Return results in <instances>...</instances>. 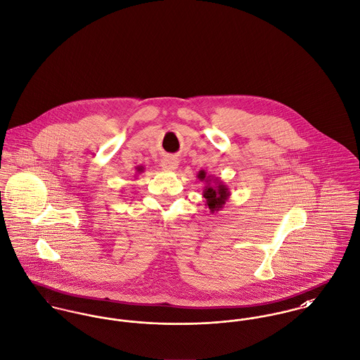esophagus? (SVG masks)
I'll return each instance as SVG.
<instances>
[{"instance_id": "obj_1", "label": "esophagus", "mask_w": 360, "mask_h": 360, "mask_svg": "<svg viewBox=\"0 0 360 360\" xmlns=\"http://www.w3.org/2000/svg\"><path fill=\"white\" fill-rule=\"evenodd\" d=\"M162 167L165 169H175V168H178V162L175 159H172V158H167V159L162 162Z\"/></svg>"}]
</instances>
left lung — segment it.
<instances>
[{"mask_svg":"<svg viewBox=\"0 0 360 360\" xmlns=\"http://www.w3.org/2000/svg\"><path fill=\"white\" fill-rule=\"evenodd\" d=\"M197 178L205 184L202 189L205 207H208L212 214L221 211L230 197V189L227 188V185H224L219 178L208 175L204 169L198 171Z\"/></svg>","mask_w":360,"mask_h":360,"instance_id":"left-lung-1","label":"left lung"}]
</instances>
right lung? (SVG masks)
Instances as JSON below:
<instances>
[{"label": "right lung", "mask_w": 360, "mask_h": 360, "mask_svg": "<svg viewBox=\"0 0 360 360\" xmlns=\"http://www.w3.org/2000/svg\"><path fill=\"white\" fill-rule=\"evenodd\" d=\"M142 169H143V167H137V172H142Z\"/></svg>", "instance_id": "obj_1"}]
</instances>
